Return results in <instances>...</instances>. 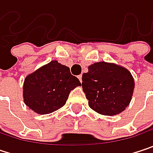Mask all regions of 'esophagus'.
I'll return each instance as SVG.
<instances>
[{
  "mask_svg": "<svg viewBox=\"0 0 153 153\" xmlns=\"http://www.w3.org/2000/svg\"><path fill=\"white\" fill-rule=\"evenodd\" d=\"M78 78H79V81H80V82H82V75H81V74H80V75H79V76H78Z\"/></svg>",
  "mask_w": 153,
  "mask_h": 153,
  "instance_id": "obj_1",
  "label": "esophagus"
}]
</instances>
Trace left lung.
<instances>
[{"label": "left lung", "instance_id": "1", "mask_svg": "<svg viewBox=\"0 0 153 153\" xmlns=\"http://www.w3.org/2000/svg\"><path fill=\"white\" fill-rule=\"evenodd\" d=\"M134 88L131 74L114 64L95 63L82 74V88L88 105L103 115L112 116L123 111L131 101Z\"/></svg>", "mask_w": 153, "mask_h": 153}]
</instances>
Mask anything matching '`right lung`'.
Returning <instances> with one entry per match:
<instances>
[{
    "label": "right lung",
    "mask_w": 153,
    "mask_h": 153,
    "mask_svg": "<svg viewBox=\"0 0 153 153\" xmlns=\"http://www.w3.org/2000/svg\"><path fill=\"white\" fill-rule=\"evenodd\" d=\"M80 86L69 67L51 61L26 76L23 87L25 104L39 114L50 113L63 107L71 90Z\"/></svg>",
    "instance_id": "right-lung-1"
}]
</instances>
